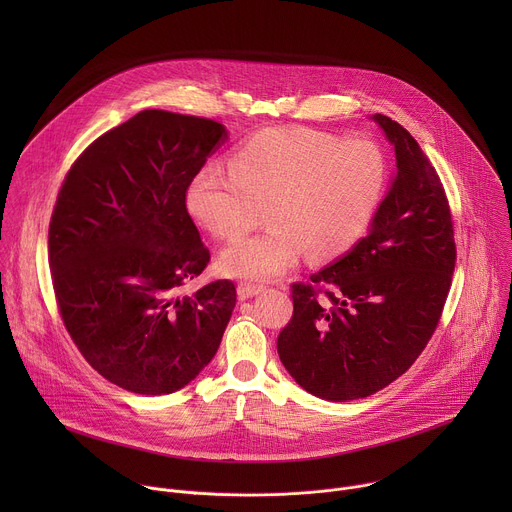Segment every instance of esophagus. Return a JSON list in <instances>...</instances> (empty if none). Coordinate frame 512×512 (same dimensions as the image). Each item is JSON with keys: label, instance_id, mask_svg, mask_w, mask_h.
<instances>
[{"label": "esophagus", "instance_id": "obj_1", "mask_svg": "<svg viewBox=\"0 0 512 512\" xmlns=\"http://www.w3.org/2000/svg\"><path fill=\"white\" fill-rule=\"evenodd\" d=\"M263 291V285L261 283H251V281H241L237 285V294L241 300H247V298H253V296H259Z\"/></svg>", "mask_w": 512, "mask_h": 512}]
</instances>
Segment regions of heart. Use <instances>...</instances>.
Listing matches in <instances>:
<instances>
[{
	"label": "heart",
	"mask_w": 512,
	"mask_h": 512,
	"mask_svg": "<svg viewBox=\"0 0 512 512\" xmlns=\"http://www.w3.org/2000/svg\"><path fill=\"white\" fill-rule=\"evenodd\" d=\"M198 170L186 188L192 221L221 241L261 223V235L241 239L221 255L235 277L269 279L306 253L328 263L348 253L367 231L389 188V162L371 139H346L308 127H269L247 139L229 162Z\"/></svg>",
	"instance_id": "b5f03b06"
}]
</instances>
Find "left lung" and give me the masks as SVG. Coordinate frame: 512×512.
<instances>
[{"label": "left lung", "mask_w": 512, "mask_h": 512, "mask_svg": "<svg viewBox=\"0 0 512 512\" xmlns=\"http://www.w3.org/2000/svg\"><path fill=\"white\" fill-rule=\"evenodd\" d=\"M395 145L397 176L369 235L291 285L294 316L279 332L287 373L326 401L369 397L401 377L442 318L456 265L446 190L411 133L373 115Z\"/></svg>", "instance_id": "obj_1"}]
</instances>
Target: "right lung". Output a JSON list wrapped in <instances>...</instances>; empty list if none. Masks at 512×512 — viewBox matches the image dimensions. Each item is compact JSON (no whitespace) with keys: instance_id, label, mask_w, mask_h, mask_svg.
I'll return each mask as SVG.
<instances>
[{"instance_id":"1","label":"right lung","mask_w":512,"mask_h":512,"mask_svg":"<svg viewBox=\"0 0 512 512\" xmlns=\"http://www.w3.org/2000/svg\"><path fill=\"white\" fill-rule=\"evenodd\" d=\"M225 139L218 121L145 109L97 137L60 186L48 229L56 304L85 360L125 391L174 393L221 346L235 283L180 287L210 261L186 188Z\"/></svg>"}]
</instances>
